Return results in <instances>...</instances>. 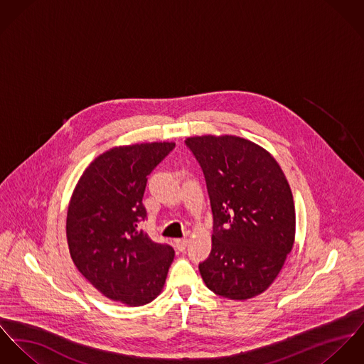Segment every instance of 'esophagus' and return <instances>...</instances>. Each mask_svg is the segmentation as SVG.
Segmentation results:
<instances>
[{
    "label": "esophagus",
    "instance_id": "1",
    "mask_svg": "<svg viewBox=\"0 0 364 364\" xmlns=\"http://www.w3.org/2000/svg\"><path fill=\"white\" fill-rule=\"evenodd\" d=\"M187 244H188L187 239H176V240H174V247H176V250H178V251H184L186 247H187Z\"/></svg>",
    "mask_w": 364,
    "mask_h": 364
}]
</instances>
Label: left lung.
<instances>
[{
	"mask_svg": "<svg viewBox=\"0 0 364 364\" xmlns=\"http://www.w3.org/2000/svg\"><path fill=\"white\" fill-rule=\"evenodd\" d=\"M213 215L212 250L200 264L213 293L245 300L269 287L293 248L296 215L281 166L257 144L233 135L193 136Z\"/></svg>",
	"mask_w": 364,
	"mask_h": 364,
	"instance_id": "8db88e82",
	"label": "left lung"
}]
</instances>
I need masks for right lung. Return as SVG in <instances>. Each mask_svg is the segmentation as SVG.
I'll return each mask as SVG.
<instances>
[{"instance_id": "1", "label": "right lung", "mask_w": 364, "mask_h": 364, "mask_svg": "<svg viewBox=\"0 0 364 364\" xmlns=\"http://www.w3.org/2000/svg\"><path fill=\"white\" fill-rule=\"evenodd\" d=\"M174 146L136 144L102 154L82 174L68 206L74 264L102 294L127 306L156 299L174 258L171 245L154 242L139 228L146 219L148 176Z\"/></svg>"}]
</instances>
